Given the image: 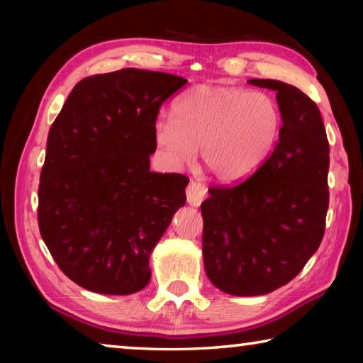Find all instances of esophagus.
<instances>
[{"label": "esophagus", "mask_w": 363, "mask_h": 363, "mask_svg": "<svg viewBox=\"0 0 363 363\" xmlns=\"http://www.w3.org/2000/svg\"><path fill=\"white\" fill-rule=\"evenodd\" d=\"M187 203L190 206H200L201 201L206 199V187L200 182H190L186 190Z\"/></svg>", "instance_id": "1"}]
</instances>
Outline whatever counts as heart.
<instances>
[{
  "instance_id": "obj_1",
  "label": "heart",
  "mask_w": 363,
  "mask_h": 363,
  "mask_svg": "<svg viewBox=\"0 0 363 363\" xmlns=\"http://www.w3.org/2000/svg\"><path fill=\"white\" fill-rule=\"evenodd\" d=\"M284 115L266 91L200 84L173 107V118H158L153 140L163 162L182 169L201 147L206 168L219 182L247 181L279 143Z\"/></svg>"
}]
</instances>
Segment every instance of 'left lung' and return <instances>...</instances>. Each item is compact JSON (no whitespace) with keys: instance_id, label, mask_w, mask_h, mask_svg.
I'll return each instance as SVG.
<instances>
[{"instance_id":"8db88e82","label":"left lung","mask_w":363,"mask_h":363,"mask_svg":"<svg viewBox=\"0 0 363 363\" xmlns=\"http://www.w3.org/2000/svg\"><path fill=\"white\" fill-rule=\"evenodd\" d=\"M275 91L284 125L266 163L238 186L211 187L201 203L203 264L233 296L286 285L320 247L328 210L330 145L320 110L296 86L248 79Z\"/></svg>"}]
</instances>
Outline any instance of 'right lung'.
<instances>
[{
	"label": "right lung",
	"instance_id": "right-lung-1",
	"mask_svg": "<svg viewBox=\"0 0 363 363\" xmlns=\"http://www.w3.org/2000/svg\"><path fill=\"white\" fill-rule=\"evenodd\" d=\"M186 83L139 69L84 78L49 130L40 232L60 270L86 290L126 296L150 281V255L189 184L150 171L153 125Z\"/></svg>",
	"mask_w": 363,
	"mask_h": 363
}]
</instances>
